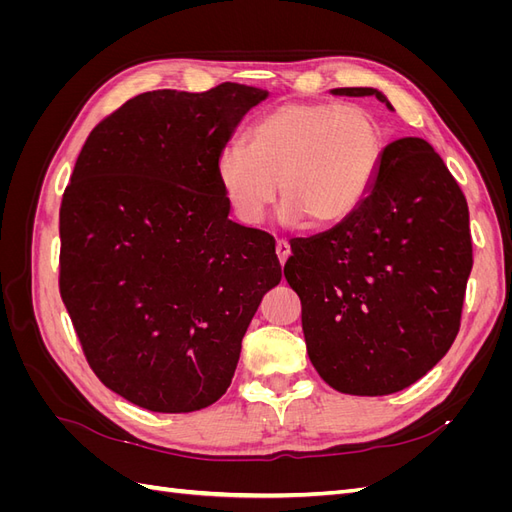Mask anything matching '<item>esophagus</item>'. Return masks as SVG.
<instances>
[{
	"instance_id": "obj_1",
	"label": "esophagus",
	"mask_w": 512,
	"mask_h": 512,
	"mask_svg": "<svg viewBox=\"0 0 512 512\" xmlns=\"http://www.w3.org/2000/svg\"><path fill=\"white\" fill-rule=\"evenodd\" d=\"M275 254H277V260L284 262L288 260V256H290V245H288V241L286 239H277V243H275Z\"/></svg>"
}]
</instances>
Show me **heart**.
<instances>
[{
    "instance_id": "1",
    "label": "heart",
    "mask_w": 512,
    "mask_h": 512,
    "mask_svg": "<svg viewBox=\"0 0 512 512\" xmlns=\"http://www.w3.org/2000/svg\"><path fill=\"white\" fill-rule=\"evenodd\" d=\"M384 158V132L363 104L286 102L247 132V147L226 145L215 179L243 224H260L280 181L282 220L331 226L371 192Z\"/></svg>"
}]
</instances>
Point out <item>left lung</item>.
Here are the masks:
<instances>
[{
	"label": "left lung",
	"mask_w": 512,
	"mask_h": 512,
	"mask_svg": "<svg viewBox=\"0 0 512 512\" xmlns=\"http://www.w3.org/2000/svg\"><path fill=\"white\" fill-rule=\"evenodd\" d=\"M335 96H376L339 87ZM309 361L339 393L391 395L453 346L472 271L466 196L423 138L384 147L371 192L327 232L290 243Z\"/></svg>",
	"instance_id": "8db88e82"
}]
</instances>
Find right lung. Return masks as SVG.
Wrapping results in <instances>:
<instances>
[{"label":"right lung","instance_id":"right-lung-1","mask_svg":"<svg viewBox=\"0 0 512 512\" xmlns=\"http://www.w3.org/2000/svg\"><path fill=\"white\" fill-rule=\"evenodd\" d=\"M269 91L158 89L91 130L59 209V292L89 367L151 412L218 401L282 267L269 232L228 220L215 160Z\"/></svg>","mask_w":512,"mask_h":512}]
</instances>
